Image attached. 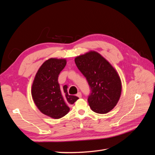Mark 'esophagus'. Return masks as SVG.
<instances>
[{"label":"esophagus","instance_id":"1","mask_svg":"<svg viewBox=\"0 0 155 155\" xmlns=\"http://www.w3.org/2000/svg\"><path fill=\"white\" fill-rule=\"evenodd\" d=\"M78 97H79V98H80V97H81V96H82V94H81V92H78V94H77V95H76Z\"/></svg>","mask_w":155,"mask_h":155}]
</instances>
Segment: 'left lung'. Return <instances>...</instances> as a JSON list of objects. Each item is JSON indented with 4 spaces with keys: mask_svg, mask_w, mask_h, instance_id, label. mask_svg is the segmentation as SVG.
I'll return each instance as SVG.
<instances>
[{
    "mask_svg": "<svg viewBox=\"0 0 155 155\" xmlns=\"http://www.w3.org/2000/svg\"><path fill=\"white\" fill-rule=\"evenodd\" d=\"M75 63L90 87L88 102L91 109L99 114L109 112L116 105L121 92V80L115 69L94 51L76 58Z\"/></svg>",
    "mask_w": 155,
    "mask_h": 155,
    "instance_id": "8db88e82",
    "label": "left lung"
}]
</instances>
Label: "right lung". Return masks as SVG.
<instances>
[{"instance_id":"right-lung-1","label":"right lung","mask_w":155,"mask_h":155,"mask_svg":"<svg viewBox=\"0 0 155 155\" xmlns=\"http://www.w3.org/2000/svg\"><path fill=\"white\" fill-rule=\"evenodd\" d=\"M66 64L65 59L51 58L46 61L37 71L32 85L35 104L42 113L54 119L66 115L70 110L68 106L79 99L68 95L67 85L60 88L58 77Z\"/></svg>"}]
</instances>
